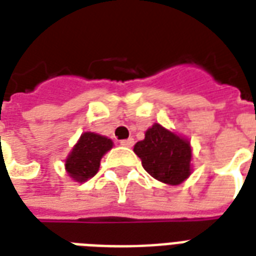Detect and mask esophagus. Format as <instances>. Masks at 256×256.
Listing matches in <instances>:
<instances>
[{
  "label": "esophagus",
  "mask_w": 256,
  "mask_h": 256,
  "mask_svg": "<svg viewBox=\"0 0 256 256\" xmlns=\"http://www.w3.org/2000/svg\"><path fill=\"white\" fill-rule=\"evenodd\" d=\"M120 145L126 148H132L134 145V140L133 138H128V140H122L120 141Z\"/></svg>",
  "instance_id": "1"
}]
</instances>
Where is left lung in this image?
Wrapping results in <instances>:
<instances>
[{"label":"left lung","mask_w":256,"mask_h":256,"mask_svg":"<svg viewBox=\"0 0 256 256\" xmlns=\"http://www.w3.org/2000/svg\"><path fill=\"white\" fill-rule=\"evenodd\" d=\"M134 152L145 171L166 184H179L190 175L191 148L188 141L178 137L154 123L145 138L134 145Z\"/></svg>","instance_id":"8db88e82"}]
</instances>
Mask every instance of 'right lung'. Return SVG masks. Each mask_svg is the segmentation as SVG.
<instances>
[{"instance_id":"obj_1","label":"right lung","mask_w":256,"mask_h":256,"mask_svg":"<svg viewBox=\"0 0 256 256\" xmlns=\"http://www.w3.org/2000/svg\"><path fill=\"white\" fill-rule=\"evenodd\" d=\"M112 148V141L94 133L81 134L78 142L66 158V171L73 179L85 182L99 171L100 160Z\"/></svg>"}]
</instances>
